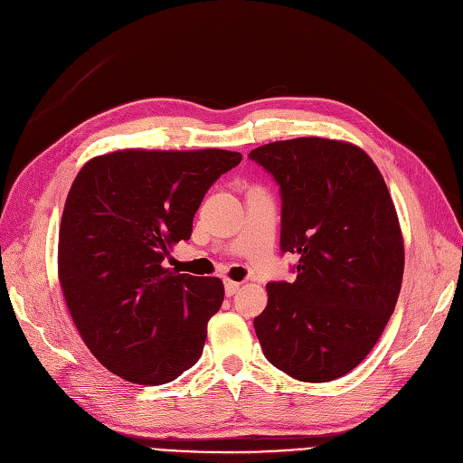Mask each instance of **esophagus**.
Segmentation results:
<instances>
[{
  "label": "esophagus",
  "mask_w": 463,
  "mask_h": 463,
  "mask_svg": "<svg viewBox=\"0 0 463 463\" xmlns=\"http://www.w3.org/2000/svg\"><path fill=\"white\" fill-rule=\"evenodd\" d=\"M238 289H241V284L238 282H232V280H225V294L229 296V298H232Z\"/></svg>",
  "instance_id": "34e87169"
}]
</instances>
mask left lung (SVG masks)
<instances>
[{
	"mask_svg": "<svg viewBox=\"0 0 463 463\" xmlns=\"http://www.w3.org/2000/svg\"><path fill=\"white\" fill-rule=\"evenodd\" d=\"M280 186V250L296 280L269 282L253 318L267 361L299 382L349 373L378 344L399 299L404 246L387 184L351 143L299 137L253 148Z\"/></svg>",
	"mask_w": 463,
	"mask_h": 463,
	"instance_id": "left-lung-1",
	"label": "left lung"
}]
</instances>
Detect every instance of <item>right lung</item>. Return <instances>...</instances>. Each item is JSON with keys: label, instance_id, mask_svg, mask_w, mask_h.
I'll return each instance as SVG.
<instances>
[{"label": "right lung", "instance_id": "right-lung-1", "mask_svg": "<svg viewBox=\"0 0 463 463\" xmlns=\"http://www.w3.org/2000/svg\"><path fill=\"white\" fill-rule=\"evenodd\" d=\"M241 160L219 148L118 150L80 169L61 221L59 280L85 345L119 378L162 385L200 358L225 289L164 260Z\"/></svg>", "mask_w": 463, "mask_h": 463}]
</instances>
